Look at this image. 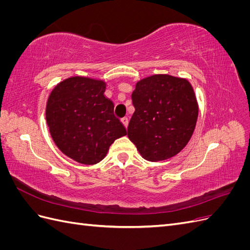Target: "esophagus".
Returning a JSON list of instances; mask_svg holds the SVG:
<instances>
[{
	"label": "esophagus",
	"instance_id": "obj_1",
	"mask_svg": "<svg viewBox=\"0 0 250 250\" xmlns=\"http://www.w3.org/2000/svg\"><path fill=\"white\" fill-rule=\"evenodd\" d=\"M121 121H122V123H123V125L127 128V126H128V123H129V120H128V118H123L122 120H121Z\"/></svg>",
	"mask_w": 250,
	"mask_h": 250
}]
</instances>
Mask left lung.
Segmentation results:
<instances>
[{"label":"left lung","instance_id":"8db88e82","mask_svg":"<svg viewBox=\"0 0 250 250\" xmlns=\"http://www.w3.org/2000/svg\"><path fill=\"white\" fill-rule=\"evenodd\" d=\"M135 108L128 138L149 162L176 155L190 141L198 118V104L190 82L170 75L139 81L131 95Z\"/></svg>","mask_w":250,"mask_h":250}]
</instances>
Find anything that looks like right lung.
Here are the masks:
<instances>
[{"mask_svg":"<svg viewBox=\"0 0 250 250\" xmlns=\"http://www.w3.org/2000/svg\"><path fill=\"white\" fill-rule=\"evenodd\" d=\"M105 88L101 80L71 77L57 84L48 99L46 119L53 141L83 165L101 162L115 140L127 134Z\"/></svg>","mask_w":250,"mask_h":250,"instance_id":"1","label":"right lung"}]
</instances>
